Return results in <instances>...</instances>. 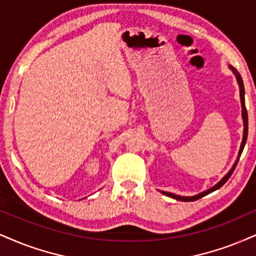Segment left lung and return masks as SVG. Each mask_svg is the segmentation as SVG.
<instances>
[{
	"instance_id": "left-lung-1",
	"label": "left lung",
	"mask_w": 256,
	"mask_h": 256,
	"mask_svg": "<svg viewBox=\"0 0 256 256\" xmlns=\"http://www.w3.org/2000/svg\"><path fill=\"white\" fill-rule=\"evenodd\" d=\"M229 68L234 72L236 80H238V86H240V98H241V106H242V118H244V138H242V142H241V147H240V150H238V159H236V162H234V165H232V168H230V171L226 173V174L223 176L220 180L217 182L215 186H212V188H210L209 190L204 191V192H200V194H196V196H191V197H184V196H178V194H170V192H165L162 191V194H164L165 196H168V197L171 198H174L176 200H182V202H194V200H200V198L204 197V196L211 194V192L218 190L220 188H222L223 185L226 184V182H228V179L232 176V172H234L236 165H238V160H240V156H241L242 154V150H244V144H246V141H247V136H248V114H247V109H246V104H244V82H242V78L240 74L236 70L235 68H232V65H229Z\"/></svg>"
}]
</instances>
